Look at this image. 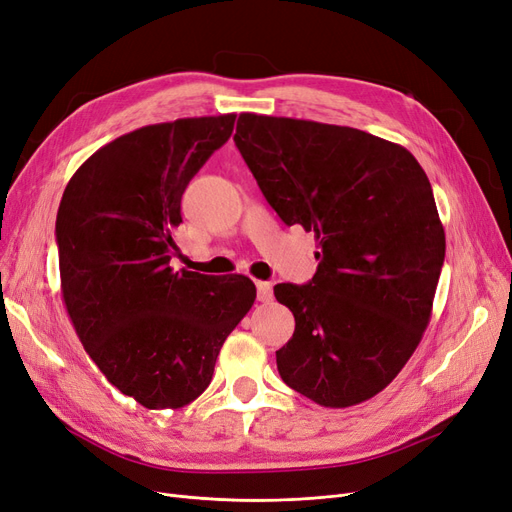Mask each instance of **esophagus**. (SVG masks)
<instances>
[{
	"instance_id": "obj_1",
	"label": "esophagus",
	"mask_w": 512,
	"mask_h": 512,
	"mask_svg": "<svg viewBox=\"0 0 512 512\" xmlns=\"http://www.w3.org/2000/svg\"><path fill=\"white\" fill-rule=\"evenodd\" d=\"M256 290H258V300L260 302H271L273 300V285L269 281H258Z\"/></svg>"
}]
</instances>
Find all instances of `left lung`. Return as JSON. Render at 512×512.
Instances as JSON below:
<instances>
[{"label":"left lung","instance_id":"obj_1","mask_svg":"<svg viewBox=\"0 0 512 512\" xmlns=\"http://www.w3.org/2000/svg\"><path fill=\"white\" fill-rule=\"evenodd\" d=\"M233 140L279 218L319 243L309 283L275 285L296 319L283 382L323 407L372 399L431 321L445 258L431 182L405 147L346 126L241 113Z\"/></svg>","mask_w":512,"mask_h":512}]
</instances>
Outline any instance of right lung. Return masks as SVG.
I'll return each mask as SVG.
<instances>
[{"mask_svg": "<svg viewBox=\"0 0 512 512\" xmlns=\"http://www.w3.org/2000/svg\"><path fill=\"white\" fill-rule=\"evenodd\" d=\"M235 113L138 128L90 155L56 216L60 290L90 359L149 410L206 391L222 342L256 300L252 279L174 271L180 199L229 140Z\"/></svg>", "mask_w": 512, "mask_h": 512, "instance_id": "obj_1", "label": "right lung"}]
</instances>
